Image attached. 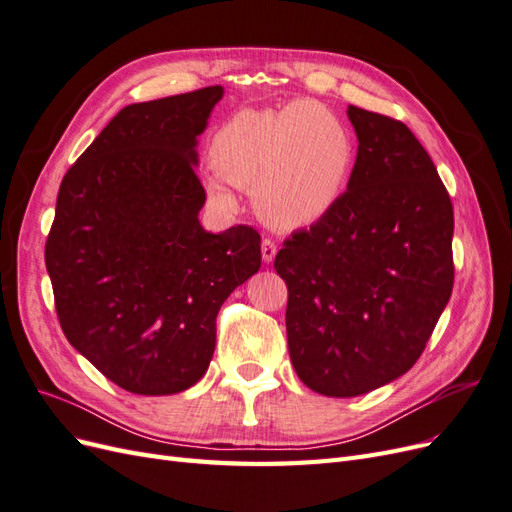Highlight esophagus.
<instances>
[{"instance_id":"1","label":"esophagus","mask_w":512,"mask_h":512,"mask_svg":"<svg viewBox=\"0 0 512 512\" xmlns=\"http://www.w3.org/2000/svg\"><path fill=\"white\" fill-rule=\"evenodd\" d=\"M260 254H262V260L267 262H273L275 260V254H277V245L271 241V239H262V245H260Z\"/></svg>"}]
</instances>
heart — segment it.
Listing matches in <instances>:
<instances>
[{
  "mask_svg": "<svg viewBox=\"0 0 512 512\" xmlns=\"http://www.w3.org/2000/svg\"><path fill=\"white\" fill-rule=\"evenodd\" d=\"M211 160L220 175H209L205 188L220 207L237 205L232 185L254 190L262 220L299 230L327 218L346 194L354 143L342 119L301 100L235 113L213 134Z\"/></svg>",
  "mask_w": 512,
  "mask_h": 512,
  "instance_id": "b5f03b06",
  "label": "heart"
}]
</instances>
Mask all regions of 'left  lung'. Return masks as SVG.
I'll return each mask as SVG.
<instances>
[{
  "label": "left lung",
  "instance_id": "left-lung-1",
  "mask_svg": "<svg viewBox=\"0 0 512 512\" xmlns=\"http://www.w3.org/2000/svg\"><path fill=\"white\" fill-rule=\"evenodd\" d=\"M359 151L337 207L275 256L290 361L327 397H356L418 361L453 292V205L406 123L348 106Z\"/></svg>",
  "mask_w": 512,
  "mask_h": 512
}]
</instances>
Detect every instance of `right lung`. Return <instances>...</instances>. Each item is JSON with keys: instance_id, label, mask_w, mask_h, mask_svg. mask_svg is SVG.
I'll use <instances>...</instances> for the list:
<instances>
[{"instance_id": "obj_1", "label": "right lung", "mask_w": 512, "mask_h": 512, "mask_svg": "<svg viewBox=\"0 0 512 512\" xmlns=\"http://www.w3.org/2000/svg\"><path fill=\"white\" fill-rule=\"evenodd\" d=\"M220 85L130 104L59 185L44 247L68 342L121 389L175 395L211 363L215 318L260 269V235L198 222V136Z\"/></svg>"}]
</instances>
